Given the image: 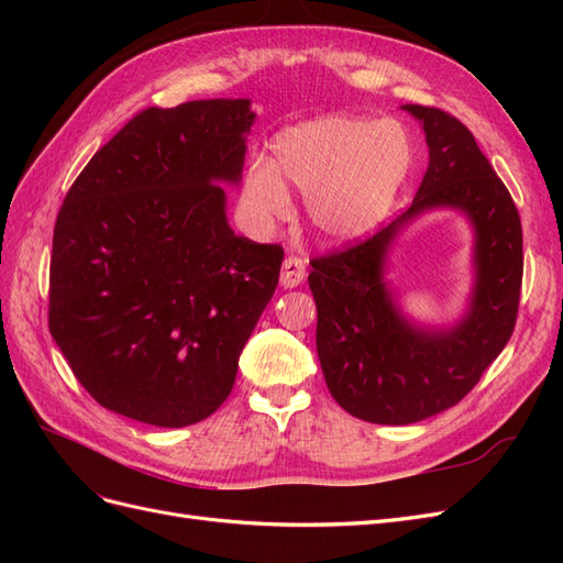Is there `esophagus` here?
<instances>
[{"label": "esophagus", "instance_id": "esophagus-1", "mask_svg": "<svg viewBox=\"0 0 563 563\" xmlns=\"http://www.w3.org/2000/svg\"><path fill=\"white\" fill-rule=\"evenodd\" d=\"M302 279H305V263L300 258H294V255H288V258L282 263V275H279L282 286L296 288Z\"/></svg>", "mask_w": 563, "mask_h": 563}]
</instances>
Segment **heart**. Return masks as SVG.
I'll return each instance as SVG.
<instances>
[{
	"instance_id": "obj_1",
	"label": "heart",
	"mask_w": 563,
	"mask_h": 563,
	"mask_svg": "<svg viewBox=\"0 0 563 563\" xmlns=\"http://www.w3.org/2000/svg\"><path fill=\"white\" fill-rule=\"evenodd\" d=\"M269 162H253L242 199L258 225H275L291 207L286 185L305 195L312 228L331 242L376 230L413 166V145L399 122L329 114L277 133Z\"/></svg>"
}]
</instances>
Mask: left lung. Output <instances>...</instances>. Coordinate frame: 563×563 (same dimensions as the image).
Returning <instances> with one entry per match:
<instances>
[{"instance_id":"left-lung-1","label":"left lung","mask_w":563,"mask_h":563,"mask_svg":"<svg viewBox=\"0 0 563 563\" xmlns=\"http://www.w3.org/2000/svg\"><path fill=\"white\" fill-rule=\"evenodd\" d=\"M401 110L430 150L411 207L371 240L312 261L308 277L323 380L347 413L378 424L432 418L479 383L515 331L523 275L519 211L474 135L444 110ZM441 208L473 228V286L466 312L432 328L400 310L386 263L398 234Z\"/></svg>"}]
</instances>
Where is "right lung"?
I'll return each mask as SVG.
<instances>
[{"mask_svg": "<svg viewBox=\"0 0 563 563\" xmlns=\"http://www.w3.org/2000/svg\"><path fill=\"white\" fill-rule=\"evenodd\" d=\"M249 98L147 108L67 192L51 253L48 329L108 411L155 428L209 418L275 294L284 251L234 234Z\"/></svg>", "mask_w": 563, "mask_h": 563, "instance_id": "1", "label": "right lung"}]
</instances>
